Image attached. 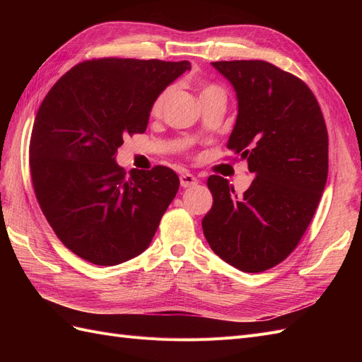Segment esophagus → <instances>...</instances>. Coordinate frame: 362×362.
<instances>
[{"mask_svg": "<svg viewBox=\"0 0 362 362\" xmlns=\"http://www.w3.org/2000/svg\"><path fill=\"white\" fill-rule=\"evenodd\" d=\"M180 182H181L182 187H194V185L199 182V180L196 178L194 175L185 172V173H182L181 177H180Z\"/></svg>", "mask_w": 362, "mask_h": 362, "instance_id": "34e87169", "label": "esophagus"}]
</instances>
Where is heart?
I'll return each instance as SVG.
<instances>
[{
    "label": "heart",
    "mask_w": 362,
    "mask_h": 362,
    "mask_svg": "<svg viewBox=\"0 0 362 362\" xmlns=\"http://www.w3.org/2000/svg\"><path fill=\"white\" fill-rule=\"evenodd\" d=\"M211 92H221V90H218L217 87L208 86V87H205V89H204L202 95H205V93H211ZM168 95H169V90L163 92V93L157 98V100L154 101V105H152V113H154V115H158V113L161 112V108H163L164 103H166V100H168Z\"/></svg>",
    "instance_id": "b5f03b06"
}]
</instances>
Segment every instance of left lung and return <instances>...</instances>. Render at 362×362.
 Returning <instances> with one entry per match:
<instances>
[{
    "label": "left lung",
    "instance_id": "8db88e82",
    "mask_svg": "<svg viewBox=\"0 0 362 362\" xmlns=\"http://www.w3.org/2000/svg\"><path fill=\"white\" fill-rule=\"evenodd\" d=\"M237 96L226 148L254 175L238 196L211 175V210L202 218L208 245L235 269L258 273L298 246L327 180V131L315 96L298 76L262 60L213 62Z\"/></svg>",
    "mask_w": 362,
    "mask_h": 362
}]
</instances>
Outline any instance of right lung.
<instances>
[{
  "instance_id": "1",
  "label": "right lung",
  "mask_w": 362,
  "mask_h": 362,
  "mask_svg": "<svg viewBox=\"0 0 362 362\" xmlns=\"http://www.w3.org/2000/svg\"><path fill=\"white\" fill-rule=\"evenodd\" d=\"M182 62L100 59L76 64L42 101L30 140L36 198L80 258L116 266L140 255L180 187L172 169L116 163L124 136L145 133L154 101L190 71Z\"/></svg>"
}]
</instances>
